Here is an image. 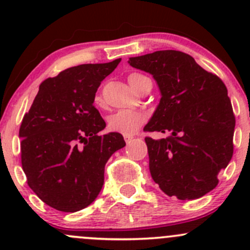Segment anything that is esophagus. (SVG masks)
I'll return each mask as SVG.
<instances>
[{
    "instance_id": "1",
    "label": "esophagus",
    "mask_w": 250,
    "mask_h": 250,
    "mask_svg": "<svg viewBox=\"0 0 250 250\" xmlns=\"http://www.w3.org/2000/svg\"><path fill=\"white\" fill-rule=\"evenodd\" d=\"M132 139H133V135H125V143H129V141H132Z\"/></svg>"
}]
</instances>
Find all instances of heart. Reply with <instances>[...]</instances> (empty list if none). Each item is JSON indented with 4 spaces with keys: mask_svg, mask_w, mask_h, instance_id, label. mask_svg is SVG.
Instances as JSON below:
<instances>
[{
    "mask_svg": "<svg viewBox=\"0 0 250 250\" xmlns=\"http://www.w3.org/2000/svg\"><path fill=\"white\" fill-rule=\"evenodd\" d=\"M143 77V75L139 74H132L128 77V82L132 85L134 90H137L138 81ZM95 102L98 104L102 103V97L97 95L95 97ZM145 122V115L139 112V111L133 110H120L117 112L112 113L109 118H107V127L112 132L121 133V134H133L137 132L138 129L143 125Z\"/></svg>",
    "mask_w": 250,
    "mask_h": 250,
    "instance_id": "heart-1",
    "label": "heart"
}]
</instances>
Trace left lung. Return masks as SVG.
I'll list each match as a JSON object with an SVG mask.
<instances>
[{
	"instance_id": "1",
	"label": "left lung",
	"mask_w": 250,
	"mask_h": 250,
	"mask_svg": "<svg viewBox=\"0 0 250 250\" xmlns=\"http://www.w3.org/2000/svg\"><path fill=\"white\" fill-rule=\"evenodd\" d=\"M128 62L152 75L161 92L144 130L170 134L145 138L153 181L170 197H202L232 158L236 121L226 85L179 50H157Z\"/></svg>"
}]
</instances>
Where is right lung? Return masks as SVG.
Masks as SVG:
<instances>
[{
    "label": "right lung",
    "mask_w": 250,
    "mask_h": 250,
    "mask_svg": "<svg viewBox=\"0 0 250 250\" xmlns=\"http://www.w3.org/2000/svg\"><path fill=\"white\" fill-rule=\"evenodd\" d=\"M121 59L82 64L47 78L19 129L21 166L31 190L52 208L74 213L89 206L104 184L120 133L100 135L106 123L94 107L95 93Z\"/></svg>",
    "instance_id": "1"
}]
</instances>
